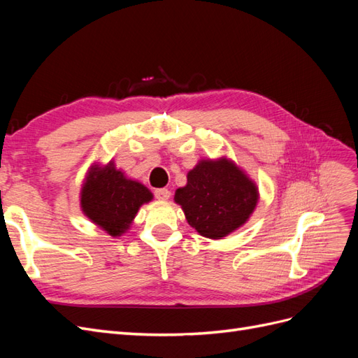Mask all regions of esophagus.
<instances>
[{
    "instance_id": "34e87169",
    "label": "esophagus",
    "mask_w": 358,
    "mask_h": 358,
    "mask_svg": "<svg viewBox=\"0 0 358 358\" xmlns=\"http://www.w3.org/2000/svg\"><path fill=\"white\" fill-rule=\"evenodd\" d=\"M154 194H155V199H158V200H169V197H170V191L166 188H158V189H155Z\"/></svg>"
}]
</instances>
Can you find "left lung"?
<instances>
[{
	"label": "left lung",
	"mask_w": 358,
	"mask_h": 358,
	"mask_svg": "<svg viewBox=\"0 0 358 358\" xmlns=\"http://www.w3.org/2000/svg\"><path fill=\"white\" fill-rule=\"evenodd\" d=\"M175 201L188 224L208 239H222L242 227L258 201V188L231 159H201L178 188Z\"/></svg>",
	"instance_id": "8db88e82"
}]
</instances>
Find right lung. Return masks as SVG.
I'll list each match as a JSON object with an SVG mask.
<instances>
[{
	"label": "right lung",
	"instance_id": "1",
	"mask_svg": "<svg viewBox=\"0 0 358 358\" xmlns=\"http://www.w3.org/2000/svg\"><path fill=\"white\" fill-rule=\"evenodd\" d=\"M152 199L143 183L128 179L110 161L90 169L80 191V208L107 234L119 237L129 230L140 206Z\"/></svg>",
	"mask_w": 358,
	"mask_h": 358
}]
</instances>
